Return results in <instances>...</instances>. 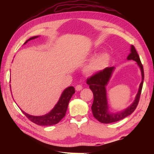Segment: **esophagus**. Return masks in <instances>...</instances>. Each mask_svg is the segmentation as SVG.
Instances as JSON below:
<instances>
[{
    "label": "esophagus",
    "mask_w": 154,
    "mask_h": 154,
    "mask_svg": "<svg viewBox=\"0 0 154 154\" xmlns=\"http://www.w3.org/2000/svg\"><path fill=\"white\" fill-rule=\"evenodd\" d=\"M75 88H76V90L77 91H81V90L82 89L83 87H82V85H77L76 86Z\"/></svg>",
    "instance_id": "obj_1"
}]
</instances>
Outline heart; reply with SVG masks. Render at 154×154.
I'll list each match as a JSON object with an SVG mask.
<instances>
[{
  "instance_id": "heart-1",
  "label": "heart",
  "mask_w": 154,
  "mask_h": 154,
  "mask_svg": "<svg viewBox=\"0 0 154 154\" xmlns=\"http://www.w3.org/2000/svg\"><path fill=\"white\" fill-rule=\"evenodd\" d=\"M110 60V57L108 54H103L99 58H97L95 61L93 62L90 66H88L86 69V72L87 73H93L97 71H99L100 70L104 69L108 66Z\"/></svg>"
}]
</instances>
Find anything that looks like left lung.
I'll return each mask as SVG.
<instances>
[{"label":"left lung","mask_w":154,"mask_h":154,"mask_svg":"<svg viewBox=\"0 0 154 154\" xmlns=\"http://www.w3.org/2000/svg\"><path fill=\"white\" fill-rule=\"evenodd\" d=\"M127 60H132L136 61L141 69L142 81L139 85L138 92L134 101L128 108L117 113H110L109 112V106L107 103L106 86L108 83L112 74L114 67H106L103 71L96 72L94 75L87 78V83L89 85V88L93 92L94 101L91 107L94 117L102 123H111L118 122L127 117L136 110L138 105L139 98L143 88L144 80V70L141 62L139 56L135 49L134 45H131L130 53L127 57Z\"/></svg>","instance_id":"1"}]
</instances>
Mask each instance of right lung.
Returning <instances> with one entry per match:
<instances>
[{
	"instance_id": "1",
	"label": "right lung",
	"mask_w": 154,
	"mask_h": 154,
	"mask_svg": "<svg viewBox=\"0 0 154 154\" xmlns=\"http://www.w3.org/2000/svg\"><path fill=\"white\" fill-rule=\"evenodd\" d=\"M38 36H39L31 37V38L26 41L24 44L29 40L38 38ZM74 93H75V89L72 86L66 88L62 92L57 105L54 106V108L48 114H46L44 116H35L27 114L23 110H22V112L31 122L38 125L50 126L57 124L66 116L69 102Z\"/></svg>"
}]
</instances>
